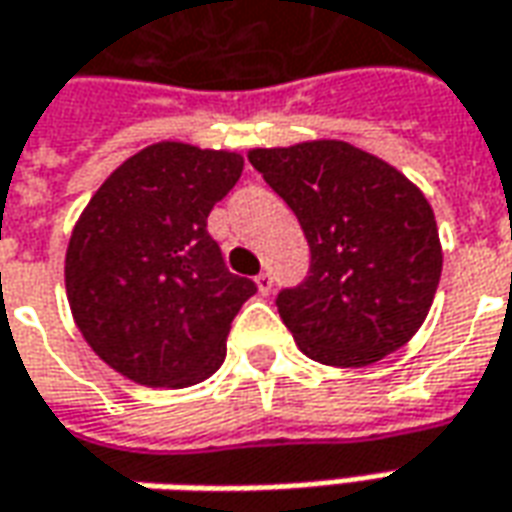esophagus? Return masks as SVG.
Here are the masks:
<instances>
[{"label": "esophagus", "mask_w": 512, "mask_h": 512, "mask_svg": "<svg viewBox=\"0 0 512 512\" xmlns=\"http://www.w3.org/2000/svg\"><path fill=\"white\" fill-rule=\"evenodd\" d=\"M256 287H259L262 296H267V293L273 290V276H270V273H259V276H256Z\"/></svg>", "instance_id": "1"}]
</instances>
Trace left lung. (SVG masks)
Returning <instances> with one entry per match:
<instances>
[{"label":"left lung","mask_w":512,"mask_h":512,"mask_svg":"<svg viewBox=\"0 0 512 512\" xmlns=\"http://www.w3.org/2000/svg\"><path fill=\"white\" fill-rule=\"evenodd\" d=\"M310 245V273L276 298L307 358L358 369L423 327L442 273L437 219L423 191L344 140L250 149Z\"/></svg>","instance_id":"8db88e82"}]
</instances>
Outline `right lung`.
<instances>
[{
  "instance_id": "1",
  "label": "right lung",
  "mask_w": 512,
  "mask_h": 512,
  "mask_svg": "<svg viewBox=\"0 0 512 512\" xmlns=\"http://www.w3.org/2000/svg\"><path fill=\"white\" fill-rule=\"evenodd\" d=\"M242 154L163 140L118 166L78 216L64 281L92 352L152 389L211 377L256 284L233 276L208 214L242 177Z\"/></svg>"
}]
</instances>
